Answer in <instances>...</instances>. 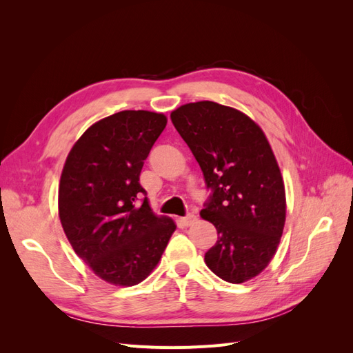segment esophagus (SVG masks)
Segmentation results:
<instances>
[{"instance_id": "esophagus-1", "label": "esophagus", "mask_w": 353, "mask_h": 353, "mask_svg": "<svg viewBox=\"0 0 353 353\" xmlns=\"http://www.w3.org/2000/svg\"><path fill=\"white\" fill-rule=\"evenodd\" d=\"M196 219H197V216L194 215V213H187V215L181 218L179 221H181V223H183V225L188 227V225H191V223H193Z\"/></svg>"}]
</instances>
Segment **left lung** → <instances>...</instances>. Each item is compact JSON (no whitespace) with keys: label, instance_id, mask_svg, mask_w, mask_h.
I'll list each match as a JSON object with an SVG mask.
<instances>
[{"label":"left lung","instance_id":"1","mask_svg":"<svg viewBox=\"0 0 353 353\" xmlns=\"http://www.w3.org/2000/svg\"><path fill=\"white\" fill-rule=\"evenodd\" d=\"M170 121L210 191L200 216L218 240L206 265L232 284L253 279L272 259L285 222L284 183L268 140L249 116L213 101L181 105Z\"/></svg>","mask_w":353,"mask_h":353}]
</instances>
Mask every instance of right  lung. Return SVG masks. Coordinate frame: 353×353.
Wrapping results in <instances>:
<instances>
[{
  "label": "right lung",
  "instance_id": "1",
  "mask_svg": "<svg viewBox=\"0 0 353 353\" xmlns=\"http://www.w3.org/2000/svg\"><path fill=\"white\" fill-rule=\"evenodd\" d=\"M165 126V114L145 110L104 117L83 132L63 168L61 227L74 253L114 285L147 279L176 228L154 215L140 185L144 160Z\"/></svg>",
  "mask_w": 353,
  "mask_h": 353
}]
</instances>
